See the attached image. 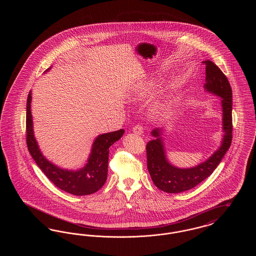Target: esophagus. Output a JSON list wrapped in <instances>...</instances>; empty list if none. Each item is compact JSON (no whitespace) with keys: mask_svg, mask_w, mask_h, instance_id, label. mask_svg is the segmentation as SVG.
I'll return each mask as SVG.
<instances>
[{"mask_svg":"<svg viewBox=\"0 0 256 256\" xmlns=\"http://www.w3.org/2000/svg\"><path fill=\"white\" fill-rule=\"evenodd\" d=\"M132 132H134L135 134L142 135V134H144V128H143V126H139V124H136L135 126H134Z\"/></svg>","mask_w":256,"mask_h":256,"instance_id":"esophagus-1","label":"esophagus"}]
</instances>
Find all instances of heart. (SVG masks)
<instances>
[{"label": "heart", "mask_w": 256, "mask_h": 256, "mask_svg": "<svg viewBox=\"0 0 256 256\" xmlns=\"http://www.w3.org/2000/svg\"><path fill=\"white\" fill-rule=\"evenodd\" d=\"M158 86V80L142 82L134 86L132 92V98L135 100H143L148 96H150ZM174 100H176V92L172 90L170 93H168V95H166L165 97L160 98L156 102L154 106V111L158 114L168 112L172 108Z\"/></svg>", "instance_id": "heart-1"}]
</instances>
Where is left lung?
Returning <instances> with one entry per match:
<instances>
[{
  "mask_svg": "<svg viewBox=\"0 0 256 256\" xmlns=\"http://www.w3.org/2000/svg\"><path fill=\"white\" fill-rule=\"evenodd\" d=\"M206 64V84L207 92L222 98V138L220 146L206 161L191 168H178L170 164L166 156L162 134L165 128H156L152 130L154 137L146 144V165L154 185L166 193L176 194L194 188L204 182L219 165L230 148L232 140V91L228 78L212 61Z\"/></svg>",
  "mask_w": 256,
  "mask_h": 256,
  "instance_id": "8db88e82",
  "label": "left lung"
}]
</instances>
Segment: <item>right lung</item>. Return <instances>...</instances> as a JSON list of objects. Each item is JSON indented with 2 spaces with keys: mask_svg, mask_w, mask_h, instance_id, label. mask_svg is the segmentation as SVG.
I'll return each mask as SVG.
<instances>
[{
  "mask_svg": "<svg viewBox=\"0 0 256 256\" xmlns=\"http://www.w3.org/2000/svg\"><path fill=\"white\" fill-rule=\"evenodd\" d=\"M49 69L47 71H49ZM45 71V72H47ZM32 92L26 100V145L32 158L45 176L61 190L74 196L93 194L100 190L108 178L110 146L124 134V130L100 134L94 140L91 152L84 167L78 170L62 169L46 158L41 152L34 132V122L30 110Z\"/></svg>",
  "mask_w": 256,
  "mask_h": 256,
  "instance_id": "add662e5",
  "label": "right lung"
}]
</instances>
